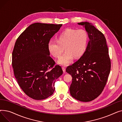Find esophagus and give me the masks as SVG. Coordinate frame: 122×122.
I'll list each match as a JSON object with an SVG mask.
<instances>
[{
	"instance_id": "1",
	"label": "esophagus",
	"mask_w": 122,
	"mask_h": 122,
	"mask_svg": "<svg viewBox=\"0 0 122 122\" xmlns=\"http://www.w3.org/2000/svg\"><path fill=\"white\" fill-rule=\"evenodd\" d=\"M62 70H63V72L65 73V71H66V68H65V67H62Z\"/></svg>"
}]
</instances>
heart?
<instances>
[{
	"instance_id": "heart-1",
	"label": "heart",
	"mask_w": 122,
	"mask_h": 122,
	"mask_svg": "<svg viewBox=\"0 0 122 122\" xmlns=\"http://www.w3.org/2000/svg\"><path fill=\"white\" fill-rule=\"evenodd\" d=\"M88 41V35L84 30L67 29L56 36V41H50L47 44L49 53L53 56L59 58L58 63L62 65H67L73 58H78L85 52Z\"/></svg>"
}]
</instances>
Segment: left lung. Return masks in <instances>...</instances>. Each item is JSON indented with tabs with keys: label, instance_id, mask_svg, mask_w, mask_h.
Instances as JSON below:
<instances>
[{
	"label": "left lung",
	"instance_id": "obj_1",
	"mask_svg": "<svg viewBox=\"0 0 122 122\" xmlns=\"http://www.w3.org/2000/svg\"><path fill=\"white\" fill-rule=\"evenodd\" d=\"M87 31L89 41L84 54L66 71L72 76L70 92L76 99L91 101L101 93L111 69V61L106 38L89 22H81Z\"/></svg>",
	"mask_w": 122,
	"mask_h": 122
}]
</instances>
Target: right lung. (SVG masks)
I'll return each instance as SVG.
<instances>
[{"label":"right lung","instance_id":"add662e5","mask_svg":"<svg viewBox=\"0 0 122 122\" xmlns=\"http://www.w3.org/2000/svg\"><path fill=\"white\" fill-rule=\"evenodd\" d=\"M62 24L36 23L19 36L12 52V67L19 86L35 100L46 99L54 91L55 81L63 74L61 67L49 55L47 44Z\"/></svg>","mask_w":122,"mask_h":122}]
</instances>
